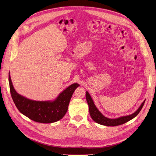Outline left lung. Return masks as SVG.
<instances>
[{
	"instance_id": "left-lung-1",
	"label": "left lung",
	"mask_w": 156,
	"mask_h": 156,
	"mask_svg": "<svg viewBox=\"0 0 156 156\" xmlns=\"http://www.w3.org/2000/svg\"><path fill=\"white\" fill-rule=\"evenodd\" d=\"M86 99L88 105L90 115L92 119L95 122H97V123L102 125H104V126H115L122 125L125 123V122L133 119L135 117H136L138 115V113L140 112L142 108H143L144 104L145 101V100L141 104L140 107H139L138 109L133 114H131L129 115H127V116H121L117 118L111 119V118H108L107 117L104 116L101 112V111H99V110L97 108L92 98L91 97L90 95V94L87 91H86Z\"/></svg>"
}]
</instances>
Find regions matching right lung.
Returning <instances> with one entry per match:
<instances>
[{"label": "right lung", "instance_id": "right-lung-1", "mask_svg": "<svg viewBox=\"0 0 156 156\" xmlns=\"http://www.w3.org/2000/svg\"><path fill=\"white\" fill-rule=\"evenodd\" d=\"M9 83L12 99L16 108L23 115L41 123H52L61 119L66 113L68 105L77 83L69 85L61 92L55 99L34 101L19 94L14 89L9 73Z\"/></svg>", "mask_w": 156, "mask_h": 156}]
</instances>
